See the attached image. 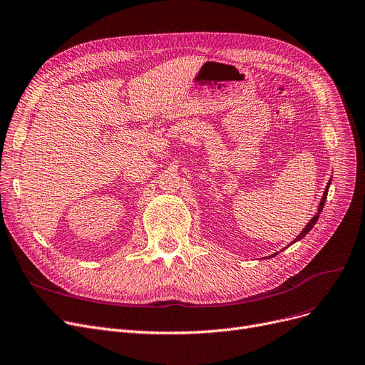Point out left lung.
Instances as JSON below:
<instances>
[{"label":"left lung","mask_w":365,"mask_h":365,"mask_svg":"<svg viewBox=\"0 0 365 365\" xmlns=\"http://www.w3.org/2000/svg\"><path fill=\"white\" fill-rule=\"evenodd\" d=\"M331 180H332V179H329V182H328V185H327V187H325V191H323V195H322V200H320V203H319V207H317V212H316V215H314V217H313L312 220H309V221H308V224H307V225L302 228V232H301L298 236H296V237L293 239V242H292L290 245H293L294 242H298V240H301L302 237H305V236L308 235V232L312 230V228L316 225V222H317V220H319V217H320V213H322V210H323V206H325V201H327V195H328V190H329ZM284 250H286V248H284ZM277 254H278V252H275V254H272V255H269L267 259L275 257Z\"/></svg>","instance_id":"1"}]
</instances>
